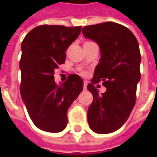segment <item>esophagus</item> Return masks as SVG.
<instances>
[{"mask_svg": "<svg viewBox=\"0 0 157 157\" xmlns=\"http://www.w3.org/2000/svg\"><path fill=\"white\" fill-rule=\"evenodd\" d=\"M86 86H87V82H84V85H83V89H84V90H86V88H87V87H86Z\"/></svg>", "mask_w": 157, "mask_h": 157, "instance_id": "obj_1", "label": "esophagus"}]
</instances>
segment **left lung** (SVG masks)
<instances>
[{"mask_svg":"<svg viewBox=\"0 0 157 157\" xmlns=\"http://www.w3.org/2000/svg\"><path fill=\"white\" fill-rule=\"evenodd\" d=\"M82 33L95 41L101 51L87 85L93 95L87 111L89 127L98 134H109L124 125L135 104L141 61L138 41L129 29L116 22L85 26ZM100 80L107 89L102 94L94 86Z\"/></svg>","mask_w":157,"mask_h":157,"instance_id":"8db88e82","label":"left lung"}]
</instances>
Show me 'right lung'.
I'll return each mask as SVG.
<instances>
[{
	"label": "right lung",
	"instance_id": "1",
	"mask_svg": "<svg viewBox=\"0 0 157 157\" xmlns=\"http://www.w3.org/2000/svg\"><path fill=\"white\" fill-rule=\"evenodd\" d=\"M82 27L40 25L22 43L20 92L36 127L58 133L67 125V111L83 89V81L71 74L63 84L55 82V70L65 61V51L78 38Z\"/></svg>",
	"mask_w": 157,
	"mask_h": 157
}]
</instances>
